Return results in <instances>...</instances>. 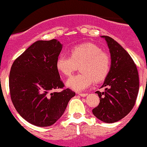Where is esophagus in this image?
<instances>
[{
	"label": "esophagus",
	"mask_w": 147,
	"mask_h": 147,
	"mask_svg": "<svg viewBox=\"0 0 147 147\" xmlns=\"http://www.w3.org/2000/svg\"><path fill=\"white\" fill-rule=\"evenodd\" d=\"M78 95L81 96V97H85L88 95V94H78Z\"/></svg>",
	"instance_id": "1"
}]
</instances>
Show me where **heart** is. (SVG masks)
Returning a JSON list of instances; mask_svg holds the SVG:
<instances>
[{"label":"heart","mask_w":147,"mask_h":147,"mask_svg":"<svg viewBox=\"0 0 147 147\" xmlns=\"http://www.w3.org/2000/svg\"><path fill=\"white\" fill-rule=\"evenodd\" d=\"M81 64L80 69L83 74L70 77L66 83V86L76 91H84L95 81L105 79L109 72L111 59L95 44L82 43L71 49L70 56L59 55L56 68L62 76H69Z\"/></svg>","instance_id":"1"}]
</instances>
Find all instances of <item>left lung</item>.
Returning <instances> with one entry per match:
<instances>
[{"label":"left lung","mask_w":147,"mask_h":147,"mask_svg":"<svg viewBox=\"0 0 147 147\" xmlns=\"http://www.w3.org/2000/svg\"><path fill=\"white\" fill-rule=\"evenodd\" d=\"M111 54V66L101 87L97 91L100 98L93 114L105 123H114L126 117L133 109L139 88V74L133 59L126 50L112 38L102 36Z\"/></svg>","instance_id":"left-lung-1"}]
</instances>
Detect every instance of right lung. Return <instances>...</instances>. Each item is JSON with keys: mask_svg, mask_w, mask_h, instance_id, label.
Wrapping results in <instances>:
<instances>
[{"mask_svg": "<svg viewBox=\"0 0 147 147\" xmlns=\"http://www.w3.org/2000/svg\"><path fill=\"white\" fill-rule=\"evenodd\" d=\"M63 45L56 39L37 40L14 61L9 76L11 98L18 114L28 122L41 127L61 117L76 95L64 85L56 68Z\"/></svg>", "mask_w": 147, "mask_h": 147, "instance_id": "obj_1", "label": "right lung"}]
</instances>
